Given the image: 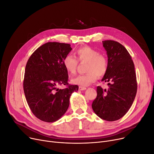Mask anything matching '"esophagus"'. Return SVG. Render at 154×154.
I'll return each mask as SVG.
<instances>
[{"label": "esophagus", "mask_w": 154, "mask_h": 154, "mask_svg": "<svg viewBox=\"0 0 154 154\" xmlns=\"http://www.w3.org/2000/svg\"><path fill=\"white\" fill-rule=\"evenodd\" d=\"M86 89V88H85V87H82V86H79V91H84V90H85Z\"/></svg>", "instance_id": "34e87169"}]
</instances>
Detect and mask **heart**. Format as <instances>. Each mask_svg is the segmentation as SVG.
I'll use <instances>...</instances> for the list:
<instances>
[{"instance_id":"obj_1","label":"heart","mask_w":154,"mask_h":154,"mask_svg":"<svg viewBox=\"0 0 154 154\" xmlns=\"http://www.w3.org/2000/svg\"><path fill=\"white\" fill-rule=\"evenodd\" d=\"M76 55L79 61L88 62L85 74L79 75L72 79V82L80 86H88L94 82L97 76H104L108 69L107 57L91 46H84L77 49ZM63 65L66 71L70 74L76 72L78 60L72 55H66L63 60Z\"/></svg>"}]
</instances>
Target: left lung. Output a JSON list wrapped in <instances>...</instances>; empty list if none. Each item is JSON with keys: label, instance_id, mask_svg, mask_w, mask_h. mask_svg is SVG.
I'll return each instance as SVG.
<instances>
[{"label": "left lung", "instance_id": "8db88e82", "mask_svg": "<svg viewBox=\"0 0 154 154\" xmlns=\"http://www.w3.org/2000/svg\"><path fill=\"white\" fill-rule=\"evenodd\" d=\"M103 45L108 55V69L102 81L108 82L109 88L97 86L92 108L99 118L113 122L122 118L134 101L137 77L134 63L124 46L113 40H105Z\"/></svg>", "mask_w": 154, "mask_h": 154}]
</instances>
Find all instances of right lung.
<instances>
[{
	"label": "right lung",
	"instance_id": "obj_1",
	"mask_svg": "<svg viewBox=\"0 0 154 154\" xmlns=\"http://www.w3.org/2000/svg\"><path fill=\"white\" fill-rule=\"evenodd\" d=\"M70 45L48 42L31 55L25 68L23 88L26 101L36 118L45 122L60 118L69 106L72 93L77 91V85L68 83L69 75L63 60L72 50ZM67 88L59 90L57 86Z\"/></svg>",
	"mask_w": 154,
	"mask_h": 154
}]
</instances>
